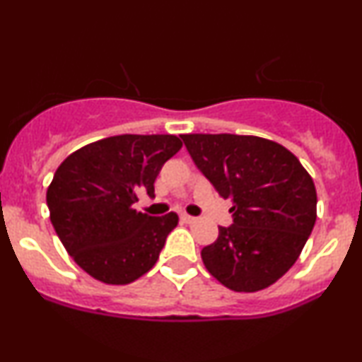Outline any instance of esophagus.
Masks as SVG:
<instances>
[{
	"label": "esophagus",
	"mask_w": 362,
	"mask_h": 362,
	"mask_svg": "<svg viewBox=\"0 0 362 362\" xmlns=\"http://www.w3.org/2000/svg\"><path fill=\"white\" fill-rule=\"evenodd\" d=\"M180 219H182V223H194L195 221V218H194V216H189V214H180Z\"/></svg>",
	"instance_id": "obj_1"
}]
</instances>
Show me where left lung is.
I'll list each match as a JSON object with an SVG mask.
<instances>
[{
    "label": "left lung",
    "mask_w": 362,
    "mask_h": 362,
    "mask_svg": "<svg viewBox=\"0 0 362 362\" xmlns=\"http://www.w3.org/2000/svg\"><path fill=\"white\" fill-rule=\"evenodd\" d=\"M194 163L223 199L233 224L202 248L206 269L228 289L255 293L298 260L317 221V189L296 156L257 136L182 134Z\"/></svg>",
    "instance_id": "8db88e82"
}]
</instances>
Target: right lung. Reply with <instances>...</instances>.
I'll use <instances>...</instances> for the list:
<instances>
[{
	"label": "right lung",
	"mask_w": 362,
	"mask_h": 362,
	"mask_svg": "<svg viewBox=\"0 0 362 362\" xmlns=\"http://www.w3.org/2000/svg\"><path fill=\"white\" fill-rule=\"evenodd\" d=\"M182 141L172 134H120L86 144L59 165L47 189L51 223L66 252L93 279L122 286L156 264L178 216L136 211Z\"/></svg>",
	"instance_id": "right-lung-1"
}]
</instances>
